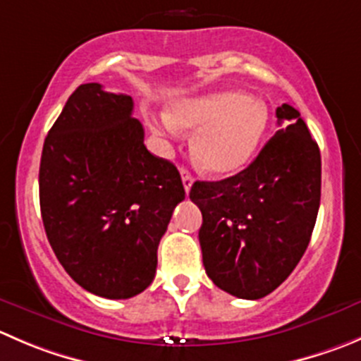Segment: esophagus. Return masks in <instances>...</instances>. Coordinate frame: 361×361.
<instances>
[{
	"instance_id": "esophagus-1",
	"label": "esophagus",
	"mask_w": 361,
	"mask_h": 361,
	"mask_svg": "<svg viewBox=\"0 0 361 361\" xmlns=\"http://www.w3.org/2000/svg\"><path fill=\"white\" fill-rule=\"evenodd\" d=\"M181 181H183V187H185V190H190L192 188V183H194V178H192V174L188 173L187 169H185V167H181Z\"/></svg>"
}]
</instances>
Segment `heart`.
I'll return each instance as SVG.
<instances>
[{"label":"heart","mask_w":361,"mask_h":361,"mask_svg":"<svg viewBox=\"0 0 361 361\" xmlns=\"http://www.w3.org/2000/svg\"><path fill=\"white\" fill-rule=\"evenodd\" d=\"M160 135H176L178 127L194 130L192 157L212 176H233L250 164L269 127L262 100L238 90H222L174 104L171 118L149 120Z\"/></svg>","instance_id":"heart-1"}]
</instances>
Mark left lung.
<instances>
[{
    "label": "left lung",
    "instance_id": "obj_1",
    "mask_svg": "<svg viewBox=\"0 0 361 361\" xmlns=\"http://www.w3.org/2000/svg\"><path fill=\"white\" fill-rule=\"evenodd\" d=\"M277 134L254 162L220 181H195L199 243L213 284L243 300L269 295L309 247L321 201V153L300 113L277 107Z\"/></svg>",
    "mask_w": 361,
    "mask_h": 361
}]
</instances>
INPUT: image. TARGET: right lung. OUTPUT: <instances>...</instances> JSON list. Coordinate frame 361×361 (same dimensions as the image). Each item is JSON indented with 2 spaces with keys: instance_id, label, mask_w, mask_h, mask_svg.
<instances>
[{
  "instance_id": "add662e5",
  "label": "right lung",
  "mask_w": 361,
  "mask_h": 361,
  "mask_svg": "<svg viewBox=\"0 0 361 361\" xmlns=\"http://www.w3.org/2000/svg\"><path fill=\"white\" fill-rule=\"evenodd\" d=\"M134 100L80 84L45 137L40 212L66 274L86 291L127 300L155 279L157 248L178 202L181 176L152 155Z\"/></svg>"
}]
</instances>
